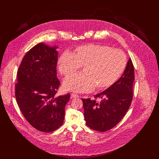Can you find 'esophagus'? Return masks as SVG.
<instances>
[{"label":"esophagus","mask_w":159,"mask_h":159,"mask_svg":"<svg viewBox=\"0 0 159 159\" xmlns=\"http://www.w3.org/2000/svg\"><path fill=\"white\" fill-rule=\"evenodd\" d=\"M79 96L75 93H71V98H79Z\"/></svg>","instance_id":"obj_1"}]
</instances>
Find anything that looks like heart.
<instances>
[{
  "label": "heart",
  "instance_id": "obj_1",
  "mask_svg": "<svg viewBox=\"0 0 159 159\" xmlns=\"http://www.w3.org/2000/svg\"><path fill=\"white\" fill-rule=\"evenodd\" d=\"M126 65V56L120 49L92 43L79 46L72 53L65 51L58 60V70L63 76L83 67L84 73L68 76L64 81L67 90L76 92L110 87L120 77Z\"/></svg>",
  "mask_w": 159,
  "mask_h": 159
}]
</instances>
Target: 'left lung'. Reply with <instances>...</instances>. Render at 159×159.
Returning a JSON list of instances; mask_svg holds the SVG:
<instances>
[{"label": "left lung", "instance_id": "obj_1", "mask_svg": "<svg viewBox=\"0 0 159 159\" xmlns=\"http://www.w3.org/2000/svg\"><path fill=\"white\" fill-rule=\"evenodd\" d=\"M135 73L129 58L120 78L112 86L94 96L95 99H82L86 125L99 132H105L118 124L128 110L133 98Z\"/></svg>", "mask_w": 159, "mask_h": 159}]
</instances>
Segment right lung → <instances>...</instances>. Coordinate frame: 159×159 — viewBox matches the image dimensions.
Returning <instances> with one entry per match:
<instances>
[{
    "mask_svg": "<svg viewBox=\"0 0 159 159\" xmlns=\"http://www.w3.org/2000/svg\"><path fill=\"white\" fill-rule=\"evenodd\" d=\"M57 46L40 43L24 55L17 71L16 102L25 119L38 130L51 132L62 125L70 94L55 97Z\"/></svg>",
    "mask_w": 159,
    "mask_h": 159,
    "instance_id": "obj_1",
    "label": "right lung"
}]
</instances>
